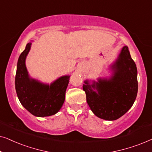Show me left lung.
Here are the masks:
<instances>
[{
  "label": "left lung",
  "instance_id": "8db88e82",
  "mask_svg": "<svg viewBox=\"0 0 152 152\" xmlns=\"http://www.w3.org/2000/svg\"><path fill=\"white\" fill-rule=\"evenodd\" d=\"M113 75L109 80L99 79L83 86L86 102L95 115L102 119L115 120L129 111L134 104L138 93L136 65L132 59L128 47L122 49L115 64L112 66ZM96 88L98 93L91 87Z\"/></svg>",
  "mask_w": 152,
  "mask_h": 152
}]
</instances>
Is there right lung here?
Listing matches in <instances>:
<instances>
[{
    "instance_id": "add662e5",
    "label": "right lung",
    "mask_w": 152,
    "mask_h": 152,
    "mask_svg": "<svg viewBox=\"0 0 152 152\" xmlns=\"http://www.w3.org/2000/svg\"><path fill=\"white\" fill-rule=\"evenodd\" d=\"M31 44L26 45L18 58L15 77L16 94L21 104L32 115L37 117L55 115L65 100L70 76L61 77L50 86L30 79L25 61Z\"/></svg>"
}]
</instances>
